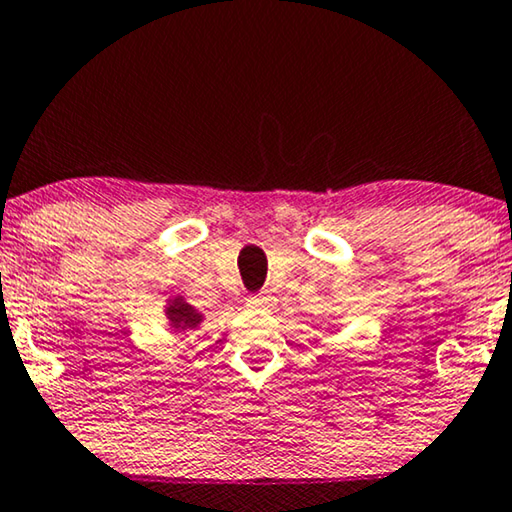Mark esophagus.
Segmentation results:
<instances>
[{
    "label": "esophagus",
    "instance_id": "1",
    "mask_svg": "<svg viewBox=\"0 0 512 512\" xmlns=\"http://www.w3.org/2000/svg\"><path fill=\"white\" fill-rule=\"evenodd\" d=\"M249 307H256V310H270L272 298L270 296H249L247 298Z\"/></svg>",
    "mask_w": 512,
    "mask_h": 512
}]
</instances>
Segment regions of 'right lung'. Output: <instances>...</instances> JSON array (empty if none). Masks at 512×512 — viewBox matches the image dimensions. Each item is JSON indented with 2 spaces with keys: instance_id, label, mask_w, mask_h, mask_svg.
<instances>
[{
  "instance_id": "obj_1",
  "label": "right lung",
  "mask_w": 512,
  "mask_h": 512,
  "mask_svg": "<svg viewBox=\"0 0 512 512\" xmlns=\"http://www.w3.org/2000/svg\"><path fill=\"white\" fill-rule=\"evenodd\" d=\"M165 317L174 331H191V328H198L202 324V312L195 310L193 305H188L181 296L167 300Z\"/></svg>"
}]
</instances>
